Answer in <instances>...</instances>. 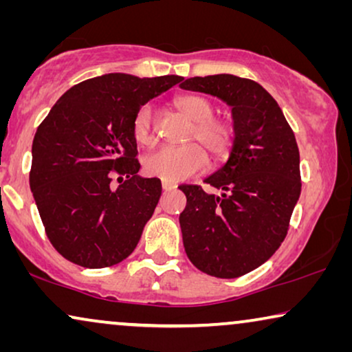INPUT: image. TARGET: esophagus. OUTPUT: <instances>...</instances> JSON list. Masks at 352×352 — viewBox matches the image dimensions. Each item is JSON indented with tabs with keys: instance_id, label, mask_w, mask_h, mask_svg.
Instances as JSON below:
<instances>
[{
	"instance_id": "34e87169",
	"label": "esophagus",
	"mask_w": 352,
	"mask_h": 352,
	"mask_svg": "<svg viewBox=\"0 0 352 352\" xmlns=\"http://www.w3.org/2000/svg\"><path fill=\"white\" fill-rule=\"evenodd\" d=\"M162 187H163V190H173V189H176V186L173 184V182H168V181H163V182H162Z\"/></svg>"
}]
</instances>
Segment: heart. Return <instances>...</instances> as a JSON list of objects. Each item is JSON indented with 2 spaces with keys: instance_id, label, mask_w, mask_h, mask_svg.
Segmentation results:
<instances>
[{
  "instance_id": "1",
  "label": "heart",
  "mask_w": 352,
  "mask_h": 352,
  "mask_svg": "<svg viewBox=\"0 0 352 352\" xmlns=\"http://www.w3.org/2000/svg\"><path fill=\"white\" fill-rule=\"evenodd\" d=\"M179 112L194 122L189 138L204 144L213 157H223L232 144V129L223 120L213 118L214 107L208 99L197 94H184L175 99ZM133 136L139 144L148 146L153 141L152 109L142 105L134 115ZM206 153L199 144L182 147H160L144 158V171L162 181L179 182L197 175L206 166Z\"/></svg>"
}]
</instances>
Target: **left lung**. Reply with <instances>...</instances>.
Here are the masks:
<instances>
[{
	"label": "left lung",
	"mask_w": 352,
	"mask_h": 352,
	"mask_svg": "<svg viewBox=\"0 0 352 352\" xmlns=\"http://www.w3.org/2000/svg\"><path fill=\"white\" fill-rule=\"evenodd\" d=\"M179 88L213 96L232 113L234 138L228 160L206 184H182L179 214L187 258L219 278L243 276L276 253L301 194L300 152L276 99L253 80L230 74L182 78Z\"/></svg>",
	"instance_id": "obj_1"
}]
</instances>
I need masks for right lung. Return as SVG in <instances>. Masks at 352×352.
<instances>
[{"label": "right lung", "mask_w": 352, "mask_h": 352, "mask_svg": "<svg viewBox=\"0 0 352 352\" xmlns=\"http://www.w3.org/2000/svg\"><path fill=\"white\" fill-rule=\"evenodd\" d=\"M182 76L105 74L60 96L38 126L30 189L51 243L78 266L128 258L162 195L157 177L138 175L134 115ZM127 179L122 181V175ZM118 175L122 184L113 189Z\"/></svg>", "instance_id": "1"}]
</instances>
